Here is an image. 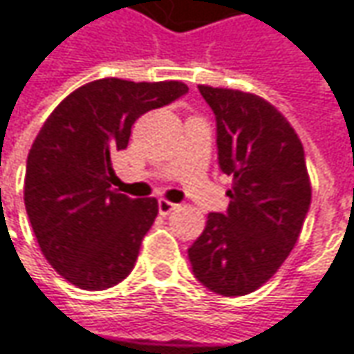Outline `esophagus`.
Segmentation results:
<instances>
[{"label": "esophagus", "mask_w": 354, "mask_h": 354, "mask_svg": "<svg viewBox=\"0 0 354 354\" xmlns=\"http://www.w3.org/2000/svg\"><path fill=\"white\" fill-rule=\"evenodd\" d=\"M175 207H177V205L171 203L167 199H159V213H161V215H169L171 211H175Z\"/></svg>", "instance_id": "34e87169"}]
</instances>
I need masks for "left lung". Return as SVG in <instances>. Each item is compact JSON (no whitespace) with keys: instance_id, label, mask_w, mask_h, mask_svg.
<instances>
[{"instance_id":"left-lung-1","label":"left lung","mask_w":354,"mask_h":354,"mask_svg":"<svg viewBox=\"0 0 354 354\" xmlns=\"http://www.w3.org/2000/svg\"><path fill=\"white\" fill-rule=\"evenodd\" d=\"M217 119L219 167L233 177L227 213H209L189 247L195 277L223 297L257 291L297 245L310 205L303 143L255 93L199 85Z\"/></svg>"}]
</instances>
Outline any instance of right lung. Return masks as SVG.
<instances>
[{
	"label": "right lung",
	"mask_w": 354,
	"mask_h": 354,
	"mask_svg": "<svg viewBox=\"0 0 354 354\" xmlns=\"http://www.w3.org/2000/svg\"><path fill=\"white\" fill-rule=\"evenodd\" d=\"M187 91L183 81H91L37 133L27 155V217L44 257L71 285L103 291L133 271L159 205L111 189V155L127 147L139 117Z\"/></svg>",
	"instance_id": "obj_1"
}]
</instances>
